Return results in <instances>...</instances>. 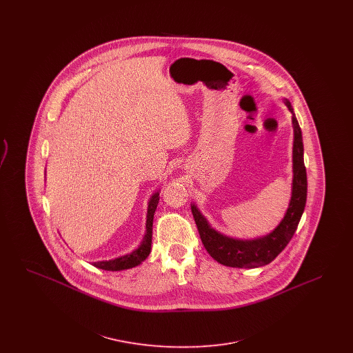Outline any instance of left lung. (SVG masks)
<instances>
[{
	"label": "left lung",
	"instance_id": "left-lung-1",
	"mask_svg": "<svg viewBox=\"0 0 353 353\" xmlns=\"http://www.w3.org/2000/svg\"><path fill=\"white\" fill-rule=\"evenodd\" d=\"M285 105L292 114L294 124V180H292V197L287 209L285 219L278 228L263 238L254 241H241L228 238L213 230L206 219H203L199 209L193 205L192 213L196 221L202 245L217 262L238 269H252L265 266L272 262L278 254L285 249L295 233L307 200V172L303 160L302 130L294 114L291 103L285 101Z\"/></svg>",
	"mask_w": 353,
	"mask_h": 353
}]
</instances>
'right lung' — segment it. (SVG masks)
<instances>
[{"instance_id": "add662e5", "label": "right lung", "mask_w": 353, "mask_h": 353, "mask_svg": "<svg viewBox=\"0 0 353 353\" xmlns=\"http://www.w3.org/2000/svg\"><path fill=\"white\" fill-rule=\"evenodd\" d=\"M159 193H154L152 196L151 201L148 205V214H147V233L144 236L143 243L140 245L139 249H136L134 252L120 256L112 261H101V262H95L94 266L98 269L107 270V271H119V270H127L134 268L137 265H140L151 252L152 243V225H153V214L156 210V206L159 203Z\"/></svg>"}]
</instances>
